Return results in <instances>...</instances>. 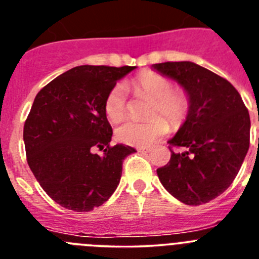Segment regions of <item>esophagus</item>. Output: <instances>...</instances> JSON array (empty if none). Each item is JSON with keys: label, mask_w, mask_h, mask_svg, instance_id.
<instances>
[{"label": "esophagus", "mask_w": 259, "mask_h": 259, "mask_svg": "<svg viewBox=\"0 0 259 259\" xmlns=\"http://www.w3.org/2000/svg\"><path fill=\"white\" fill-rule=\"evenodd\" d=\"M139 152H141V153H148L149 152V149H148V148H139Z\"/></svg>", "instance_id": "esophagus-1"}]
</instances>
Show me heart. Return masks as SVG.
Masks as SVG:
<instances>
[{
  "instance_id": "obj_1",
  "label": "heart",
  "mask_w": 259,
  "mask_h": 259,
  "mask_svg": "<svg viewBox=\"0 0 259 259\" xmlns=\"http://www.w3.org/2000/svg\"><path fill=\"white\" fill-rule=\"evenodd\" d=\"M125 88L137 96L150 100L144 122H124L115 130L122 143L134 146H148L168 131V125L178 127L185 120L191 109V97L184 88L172 87V81L161 74L146 71L123 85L118 83L110 89L105 98L104 109L107 118L120 122L127 114ZM164 118L166 120H163Z\"/></svg>"
}]
</instances>
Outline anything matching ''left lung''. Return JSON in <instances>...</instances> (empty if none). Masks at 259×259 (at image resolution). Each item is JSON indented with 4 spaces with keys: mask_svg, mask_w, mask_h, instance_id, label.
Segmentation results:
<instances>
[{
    "mask_svg": "<svg viewBox=\"0 0 259 259\" xmlns=\"http://www.w3.org/2000/svg\"><path fill=\"white\" fill-rule=\"evenodd\" d=\"M153 67L175 79L191 97L184 124L168 141L170 161L158 168V178L185 205L209 202L232 184L248 153V109L227 79L193 62H164ZM172 147L183 152H174Z\"/></svg>",
    "mask_w": 259,
    "mask_h": 259,
    "instance_id": "left-lung-1",
    "label": "left lung"
}]
</instances>
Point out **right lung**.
<instances>
[{
  "label": "right lung",
  "mask_w": 259,
  "mask_h": 259,
  "mask_svg": "<svg viewBox=\"0 0 259 259\" xmlns=\"http://www.w3.org/2000/svg\"><path fill=\"white\" fill-rule=\"evenodd\" d=\"M135 66H79L52 80L36 96L24 123L27 162L41 188L77 212L101 206L116 189L123 161L136 150L111 146L104 104L109 91ZM96 147L104 150L95 155Z\"/></svg>",
  "instance_id": "add662e5"
}]
</instances>
